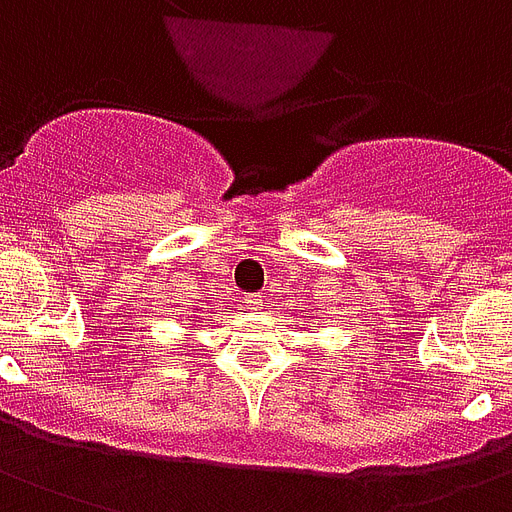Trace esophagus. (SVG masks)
Listing matches in <instances>:
<instances>
[{
  "label": "esophagus",
  "mask_w": 512,
  "mask_h": 512,
  "mask_svg": "<svg viewBox=\"0 0 512 512\" xmlns=\"http://www.w3.org/2000/svg\"><path fill=\"white\" fill-rule=\"evenodd\" d=\"M243 304H245V309H251V312H259V309H264V298L253 293V296H245Z\"/></svg>",
  "instance_id": "esophagus-1"
}]
</instances>
